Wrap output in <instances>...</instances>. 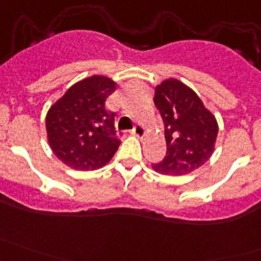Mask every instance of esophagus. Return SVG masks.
Returning <instances> with one entry per match:
<instances>
[{
  "label": "esophagus",
  "mask_w": 261,
  "mask_h": 261,
  "mask_svg": "<svg viewBox=\"0 0 261 261\" xmlns=\"http://www.w3.org/2000/svg\"><path fill=\"white\" fill-rule=\"evenodd\" d=\"M131 134H133V135H135V136H138V138L143 139L144 136L146 135V127L144 125H136L135 128L131 131Z\"/></svg>",
  "instance_id": "esophagus-1"
}]
</instances>
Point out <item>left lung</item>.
I'll list each match as a JSON object with an SVG mask.
<instances>
[{
	"instance_id": "8db88e82",
	"label": "left lung",
	"mask_w": 261,
	"mask_h": 261,
	"mask_svg": "<svg viewBox=\"0 0 261 261\" xmlns=\"http://www.w3.org/2000/svg\"><path fill=\"white\" fill-rule=\"evenodd\" d=\"M154 102L164 120L167 154L151 168L163 175L191 174L215 151L218 134L215 115L177 78H167L155 87Z\"/></svg>"
}]
</instances>
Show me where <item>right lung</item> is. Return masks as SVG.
<instances>
[{"mask_svg": "<svg viewBox=\"0 0 261 261\" xmlns=\"http://www.w3.org/2000/svg\"><path fill=\"white\" fill-rule=\"evenodd\" d=\"M117 83L103 74L83 78L65 91L48 110L46 139L55 156L82 172L105 167L121 140L116 135L115 114L106 99Z\"/></svg>", "mask_w": 261, "mask_h": 261, "instance_id": "1", "label": "right lung"}]
</instances>
